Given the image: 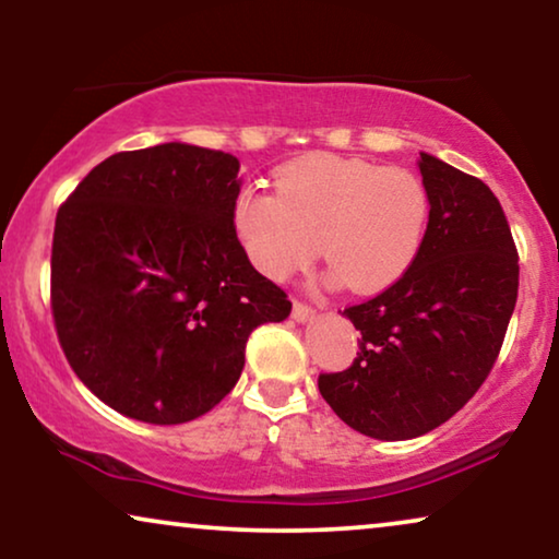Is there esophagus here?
I'll list each match as a JSON object with an SVG mask.
<instances>
[{"label": "esophagus", "mask_w": 559, "mask_h": 559, "mask_svg": "<svg viewBox=\"0 0 559 559\" xmlns=\"http://www.w3.org/2000/svg\"><path fill=\"white\" fill-rule=\"evenodd\" d=\"M293 318L297 320V323H310L312 318H316V310L310 308V305H305V302H293Z\"/></svg>", "instance_id": "obj_1"}]
</instances>
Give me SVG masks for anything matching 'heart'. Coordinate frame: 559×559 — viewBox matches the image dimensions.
Wrapping results in <instances>:
<instances>
[{
  "label": "heart",
  "instance_id": "heart-1",
  "mask_svg": "<svg viewBox=\"0 0 559 559\" xmlns=\"http://www.w3.org/2000/svg\"><path fill=\"white\" fill-rule=\"evenodd\" d=\"M432 216L430 190L407 167L316 155L277 173V193L243 188L231 221L259 272L285 282L316 259L356 293L392 287L417 262Z\"/></svg>",
  "mask_w": 559,
  "mask_h": 559
}]
</instances>
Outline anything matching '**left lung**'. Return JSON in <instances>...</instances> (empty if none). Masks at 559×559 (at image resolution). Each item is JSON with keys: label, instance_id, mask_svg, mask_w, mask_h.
Returning a JSON list of instances; mask_svg holds the SVG:
<instances>
[{"label": "left lung", "instance_id": "1", "mask_svg": "<svg viewBox=\"0 0 559 559\" xmlns=\"http://www.w3.org/2000/svg\"><path fill=\"white\" fill-rule=\"evenodd\" d=\"M432 216L400 282L343 310L361 331L350 369L318 389L356 432L412 440L448 423L484 384L519 293V257L484 180L419 152Z\"/></svg>", "mask_w": 559, "mask_h": 559}]
</instances>
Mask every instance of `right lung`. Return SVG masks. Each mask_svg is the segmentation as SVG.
Returning <instances> with one entry per match:
<instances>
[{
  "label": "right lung",
  "mask_w": 559,
  "mask_h": 559,
  "mask_svg": "<svg viewBox=\"0 0 559 559\" xmlns=\"http://www.w3.org/2000/svg\"><path fill=\"white\" fill-rule=\"evenodd\" d=\"M239 190L234 155L165 142L106 157L60 205L58 341L119 415L180 425L211 412L239 381L251 331L293 310L234 231Z\"/></svg>",
  "instance_id": "right-lung-1"
}]
</instances>
